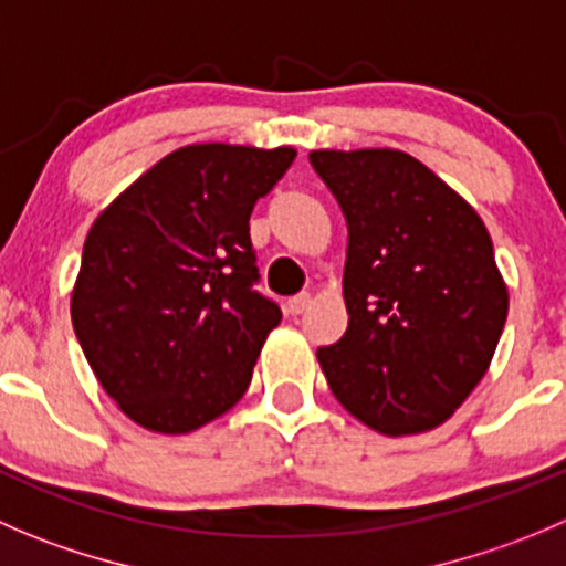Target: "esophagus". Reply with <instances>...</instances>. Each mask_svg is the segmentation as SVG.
Returning a JSON list of instances; mask_svg holds the SVG:
<instances>
[{
	"label": "esophagus",
	"mask_w": 566,
	"mask_h": 566,
	"mask_svg": "<svg viewBox=\"0 0 566 566\" xmlns=\"http://www.w3.org/2000/svg\"><path fill=\"white\" fill-rule=\"evenodd\" d=\"M310 304H312L310 293H298V295H293V298H287L284 310H287V315H301V312H304Z\"/></svg>",
	"instance_id": "obj_1"
}]
</instances>
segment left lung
Returning a JSON list of instances; mask_svg holds the SVG:
<instances>
[{
  "label": "left lung",
  "mask_w": 566,
  "mask_h": 566,
  "mask_svg": "<svg viewBox=\"0 0 566 566\" xmlns=\"http://www.w3.org/2000/svg\"><path fill=\"white\" fill-rule=\"evenodd\" d=\"M348 223V328L317 348L334 398L387 437L420 434L484 378L509 293L479 212L395 149L312 151Z\"/></svg>",
  "instance_id": "8db88e82"
}]
</instances>
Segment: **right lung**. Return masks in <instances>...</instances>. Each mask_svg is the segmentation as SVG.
<instances>
[{
    "label": "right lung",
    "instance_id": "right-lung-1",
    "mask_svg": "<svg viewBox=\"0 0 566 566\" xmlns=\"http://www.w3.org/2000/svg\"><path fill=\"white\" fill-rule=\"evenodd\" d=\"M295 151L185 146L91 227L71 321L126 417L188 434L232 409L282 310L260 282L249 218Z\"/></svg>",
    "mask_w": 566,
    "mask_h": 566
}]
</instances>
